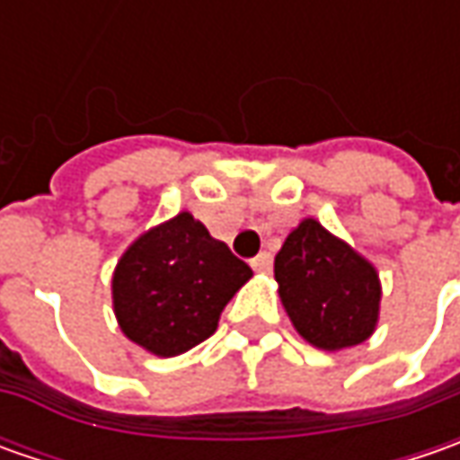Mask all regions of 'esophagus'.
<instances>
[{"instance_id":"34e87169","label":"esophagus","mask_w":460,"mask_h":460,"mask_svg":"<svg viewBox=\"0 0 460 460\" xmlns=\"http://www.w3.org/2000/svg\"><path fill=\"white\" fill-rule=\"evenodd\" d=\"M253 271H261V274H269L271 271V256L269 253H258L253 261H251Z\"/></svg>"}]
</instances>
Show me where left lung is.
I'll return each mask as SVG.
<instances>
[{
    "instance_id": "left-lung-1",
    "label": "left lung",
    "mask_w": 460,
    "mask_h": 460,
    "mask_svg": "<svg viewBox=\"0 0 460 460\" xmlns=\"http://www.w3.org/2000/svg\"><path fill=\"white\" fill-rule=\"evenodd\" d=\"M279 296L294 330L320 350L371 338L379 323L376 269L317 220H302L276 253Z\"/></svg>"
}]
</instances>
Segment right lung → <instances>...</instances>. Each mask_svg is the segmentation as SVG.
<instances>
[{
  "mask_svg": "<svg viewBox=\"0 0 460 460\" xmlns=\"http://www.w3.org/2000/svg\"><path fill=\"white\" fill-rule=\"evenodd\" d=\"M253 276L189 212L143 233L117 261L112 305L119 330L171 358L207 341L225 305Z\"/></svg>",
  "mask_w": 460,
  "mask_h": 460,
  "instance_id": "obj_1",
  "label": "right lung"
}]
</instances>
